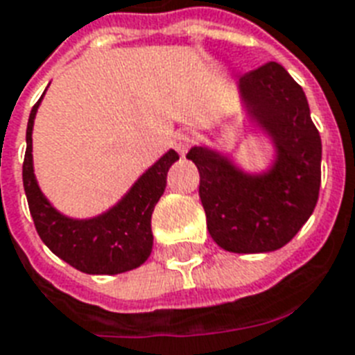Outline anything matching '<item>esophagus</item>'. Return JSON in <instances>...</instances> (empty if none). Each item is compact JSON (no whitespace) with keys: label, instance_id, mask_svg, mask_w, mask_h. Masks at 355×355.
<instances>
[{"label":"esophagus","instance_id":"obj_1","mask_svg":"<svg viewBox=\"0 0 355 355\" xmlns=\"http://www.w3.org/2000/svg\"><path fill=\"white\" fill-rule=\"evenodd\" d=\"M192 144V135L187 131V129H180L178 133L174 135V148L178 150L180 155H185L187 150L191 148Z\"/></svg>","mask_w":355,"mask_h":355}]
</instances>
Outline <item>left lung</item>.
I'll return each instance as SVG.
<instances>
[{"instance_id": "8db88e82", "label": "left lung", "mask_w": 355, "mask_h": 355, "mask_svg": "<svg viewBox=\"0 0 355 355\" xmlns=\"http://www.w3.org/2000/svg\"><path fill=\"white\" fill-rule=\"evenodd\" d=\"M250 122L272 140L274 163L248 174L224 153L205 146L187 159L200 172V200L209 235L235 254L282 248L300 232L317 205L322 142L304 90L277 62L239 78Z\"/></svg>"}]
</instances>
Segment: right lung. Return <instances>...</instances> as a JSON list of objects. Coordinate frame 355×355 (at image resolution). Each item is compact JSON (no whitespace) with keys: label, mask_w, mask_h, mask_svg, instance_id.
<instances>
[{"label":"right lung","mask_w":355,"mask_h":355,"mask_svg":"<svg viewBox=\"0 0 355 355\" xmlns=\"http://www.w3.org/2000/svg\"><path fill=\"white\" fill-rule=\"evenodd\" d=\"M42 98L29 114L21 172L27 203L38 235L57 257L85 274H120L133 270L152 254L153 207L163 196L168 168L180 155L168 150L105 213L83 220L70 218L59 213L44 196L33 170V123Z\"/></svg>","instance_id":"1"}]
</instances>
